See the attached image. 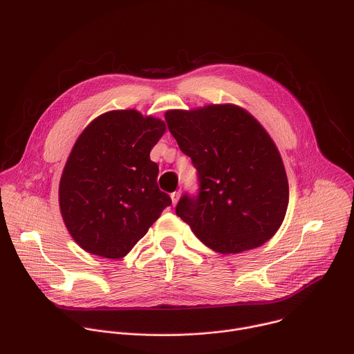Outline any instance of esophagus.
<instances>
[{
	"mask_svg": "<svg viewBox=\"0 0 354 354\" xmlns=\"http://www.w3.org/2000/svg\"><path fill=\"white\" fill-rule=\"evenodd\" d=\"M179 197H180V193H179V192H174V193H171V198H172V205H174V206H176V205H178Z\"/></svg>",
	"mask_w": 354,
	"mask_h": 354,
	"instance_id": "1",
	"label": "esophagus"
}]
</instances>
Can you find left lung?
I'll list each match as a JSON object with an SVG mask.
<instances>
[{"instance_id":"8db88e82","label":"left lung","mask_w":354,"mask_h":354,"mask_svg":"<svg viewBox=\"0 0 354 354\" xmlns=\"http://www.w3.org/2000/svg\"><path fill=\"white\" fill-rule=\"evenodd\" d=\"M165 120L198 179V193L180 197L176 216L220 254H239L270 239L287 212L288 180L262 124L230 104L168 111Z\"/></svg>"}]
</instances>
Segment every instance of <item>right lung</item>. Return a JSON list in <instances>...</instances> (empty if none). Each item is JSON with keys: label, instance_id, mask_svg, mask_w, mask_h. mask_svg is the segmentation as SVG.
I'll list each match as a JSON object with an SVG mask.
<instances>
[{"label": "right lung", "instance_id": "add662e5", "mask_svg": "<svg viewBox=\"0 0 354 354\" xmlns=\"http://www.w3.org/2000/svg\"><path fill=\"white\" fill-rule=\"evenodd\" d=\"M165 123L134 109L97 116L81 133L64 167L59 201L74 241L92 255L126 257L171 206L149 151Z\"/></svg>", "mask_w": 354, "mask_h": 354}]
</instances>
